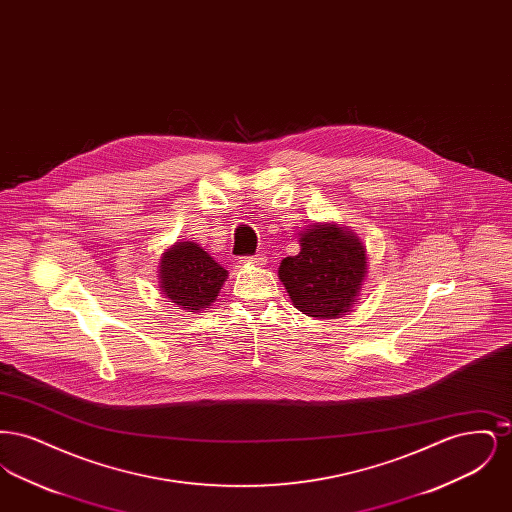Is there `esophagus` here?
<instances>
[{
  "mask_svg": "<svg viewBox=\"0 0 512 512\" xmlns=\"http://www.w3.org/2000/svg\"><path fill=\"white\" fill-rule=\"evenodd\" d=\"M245 263H247V265H265V263H267V257H265L263 253H257V255L245 257Z\"/></svg>",
  "mask_w": 512,
  "mask_h": 512,
  "instance_id": "obj_1",
  "label": "esophagus"
}]
</instances>
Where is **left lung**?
Returning a JSON list of instances; mask_svg holds the SVG:
<instances>
[{"label":"left lung","mask_w":512,"mask_h":512,"mask_svg":"<svg viewBox=\"0 0 512 512\" xmlns=\"http://www.w3.org/2000/svg\"><path fill=\"white\" fill-rule=\"evenodd\" d=\"M301 251L280 263L278 276L293 305L309 317L347 313L366 274L365 247L336 224L309 228L299 238Z\"/></svg>","instance_id":"obj_1"}]
</instances>
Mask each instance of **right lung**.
<instances>
[{
	"label": "right lung",
	"instance_id": "add662e5",
	"mask_svg": "<svg viewBox=\"0 0 512 512\" xmlns=\"http://www.w3.org/2000/svg\"><path fill=\"white\" fill-rule=\"evenodd\" d=\"M161 288L184 311L207 309L219 295L228 270L192 242H178L161 257Z\"/></svg>",
	"mask_w": 512,
	"mask_h": 512
}]
</instances>
